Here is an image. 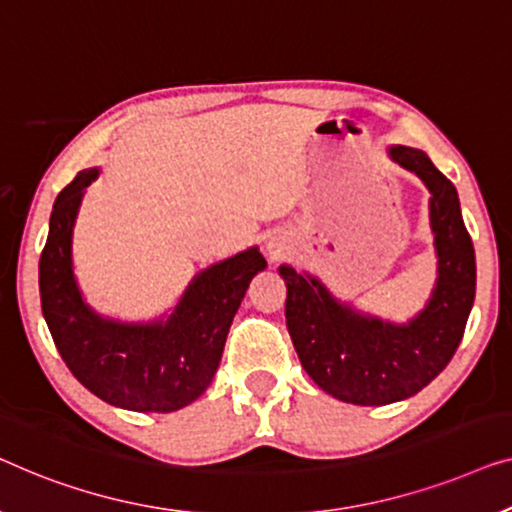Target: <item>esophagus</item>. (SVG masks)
I'll return each mask as SVG.
<instances>
[{"mask_svg": "<svg viewBox=\"0 0 512 512\" xmlns=\"http://www.w3.org/2000/svg\"><path fill=\"white\" fill-rule=\"evenodd\" d=\"M269 253H271L273 257L280 255V246H278V243H269Z\"/></svg>", "mask_w": 512, "mask_h": 512, "instance_id": "obj_1", "label": "esophagus"}]
</instances>
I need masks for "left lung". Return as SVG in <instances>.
<instances>
[{
    "instance_id": "left-lung-1",
    "label": "left lung",
    "mask_w": 512,
    "mask_h": 512,
    "mask_svg": "<svg viewBox=\"0 0 512 512\" xmlns=\"http://www.w3.org/2000/svg\"><path fill=\"white\" fill-rule=\"evenodd\" d=\"M390 155L431 192L438 283L427 308L408 325H390L338 304L320 280L280 266L301 366L331 397L357 406H385L427 387L455 355L475 297V253L455 185L422 150L394 146Z\"/></svg>"
}]
</instances>
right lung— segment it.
<instances>
[{
    "mask_svg": "<svg viewBox=\"0 0 512 512\" xmlns=\"http://www.w3.org/2000/svg\"><path fill=\"white\" fill-rule=\"evenodd\" d=\"M97 174L78 171L53 204L39 262L43 318L64 364L95 397L136 413H171L211 385L234 313L266 259L250 248L213 264L192 280L167 322L120 325L99 318L71 271V229L83 190Z\"/></svg>",
    "mask_w": 512,
    "mask_h": 512,
    "instance_id": "add662e5",
    "label": "right lung"
}]
</instances>
